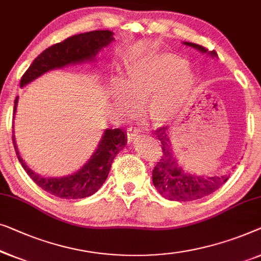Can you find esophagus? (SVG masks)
<instances>
[{"instance_id": "1", "label": "esophagus", "mask_w": 261, "mask_h": 261, "mask_svg": "<svg viewBox=\"0 0 261 261\" xmlns=\"http://www.w3.org/2000/svg\"><path fill=\"white\" fill-rule=\"evenodd\" d=\"M138 137H140V130L138 128H133V127H129L127 128V138H128V141L132 142L134 141V139H137Z\"/></svg>"}]
</instances>
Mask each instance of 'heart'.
I'll list each match as a JSON object with an SVG mask.
<instances>
[{
    "label": "heart",
    "instance_id": "heart-1",
    "mask_svg": "<svg viewBox=\"0 0 261 261\" xmlns=\"http://www.w3.org/2000/svg\"><path fill=\"white\" fill-rule=\"evenodd\" d=\"M196 79L188 62L173 53H150L127 69L126 86L114 85L113 101L123 114L133 115L145 106L149 121L162 124L190 100Z\"/></svg>",
    "mask_w": 261,
    "mask_h": 261
}]
</instances>
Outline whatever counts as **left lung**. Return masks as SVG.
Returning a JSON list of instances; mask_svg holds the SVG:
<instances>
[{"label":"left lung","mask_w":261,"mask_h":261,"mask_svg":"<svg viewBox=\"0 0 261 261\" xmlns=\"http://www.w3.org/2000/svg\"><path fill=\"white\" fill-rule=\"evenodd\" d=\"M187 46L207 53L213 58H218L215 50L207 51L205 47L196 43L184 42ZM161 142L162 155L153 169V184L164 198L173 201H193L212 194L228 180L229 174L219 176H198L185 173L177 165L173 153L172 140L167 127H160L155 130Z\"/></svg>","instance_id":"obj_1"}]
</instances>
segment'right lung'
<instances>
[{
	"label": "right lung",
	"mask_w": 261,
	"mask_h": 261,
	"mask_svg": "<svg viewBox=\"0 0 261 261\" xmlns=\"http://www.w3.org/2000/svg\"><path fill=\"white\" fill-rule=\"evenodd\" d=\"M113 40L114 37L111 30H94V32L70 36L62 42L53 44L34 60L23 76L21 77L20 86H25L55 68H62L71 63L92 61L100 49L108 46ZM17 100L18 96H16L14 102V114L16 113ZM126 133L121 128L106 129L96 150L80 171L63 177H43L33 172L22 160L15 142L13 130L15 152L30 179L49 194L62 199H82L99 191L107 179L113 160L116 154L126 146Z\"/></svg>",
	"instance_id": "right-lung-1"
}]
</instances>
